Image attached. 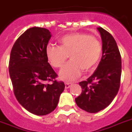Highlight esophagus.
Instances as JSON below:
<instances>
[{"instance_id":"esophagus-1","label":"esophagus","mask_w":132,"mask_h":132,"mask_svg":"<svg viewBox=\"0 0 132 132\" xmlns=\"http://www.w3.org/2000/svg\"><path fill=\"white\" fill-rule=\"evenodd\" d=\"M65 88H69L70 86H71V85H72V84L70 83V82H65Z\"/></svg>"}]
</instances>
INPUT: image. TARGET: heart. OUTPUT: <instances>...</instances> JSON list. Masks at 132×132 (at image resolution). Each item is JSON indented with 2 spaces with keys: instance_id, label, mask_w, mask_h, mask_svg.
Returning a JSON list of instances; mask_svg holds the SVG:
<instances>
[{
  "instance_id": "heart-1",
  "label": "heart",
  "mask_w": 132,
  "mask_h": 132,
  "mask_svg": "<svg viewBox=\"0 0 132 132\" xmlns=\"http://www.w3.org/2000/svg\"><path fill=\"white\" fill-rule=\"evenodd\" d=\"M60 46L48 45L46 55L52 67L60 68L70 55L71 61L62 67L60 79L73 81L81 76L82 71L94 69L102 55V44L97 37L84 32L65 35L59 39Z\"/></svg>"
}]
</instances>
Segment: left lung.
Segmentation results:
<instances>
[{"label":"left lung","instance_id":"left-lung-1","mask_svg":"<svg viewBox=\"0 0 132 132\" xmlns=\"http://www.w3.org/2000/svg\"><path fill=\"white\" fill-rule=\"evenodd\" d=\"M102 39V56L97 70L87 81L79 83L81 95L75 99L77 106L88 113H97L111 103L120 86L121 55L113 37L97 28Z\"/></svg>","mask_w":132,"mask_h":132}]
</instances>
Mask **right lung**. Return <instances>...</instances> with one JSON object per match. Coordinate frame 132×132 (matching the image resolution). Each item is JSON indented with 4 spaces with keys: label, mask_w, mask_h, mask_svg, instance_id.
Returning <instances> with one entry per match:
<instances>
[{
    "label": "right lung",
    "mask_w": 132,
    "mask_h": 132,
    "mask_svg": "<svg viewBox=\"0 0 132 132\" xmlns=\"http://www.w3.org/2000/svg\"><path fill=\"white\" fill-rule=\"evenodd\" d=\"M51 37V32L44 28L28 29L14 44L9 61L16 100L37 116L47 115L55 110L65 86L63 81L56 80L58 75L46 58V48Z\"/></svg>",
    "instance_id": "right-lung-1"
}]
</instances>
